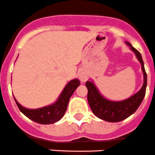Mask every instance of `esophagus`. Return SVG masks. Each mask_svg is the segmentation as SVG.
<instances>
[{"label": "esophagus", "mask_w": 155, "mask_h": 155, "mask_svg": "<svg viewBox=\"0 0 155 155\" xmlns=\"http://www.w3.org/2000/svg\"><path fill=\"white\" fill-rule=\"evenodd\" d=\"M78 75H79V79H80L81 82H85L88 79L87 73L85 71H84V70H80L79 71V73H78Z\"/></svg>", "instance_id": "34e87169"}]
</instances>
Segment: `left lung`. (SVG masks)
<instances>
[{
  "label": "left lung",
  "mask_w": 155,
  "mask_h": 155,
  "mask_svg": "<svg viewBox=\"0 0 155 155\" xmlns=\"http://www.w3.org/2000/svg\"><path fill=\"white\" fill-rule=\"evenodd\" d=\"M125 43L135 53L136 58L141 64L142 71L143 74V84L139 91L126 99L113 101L105 97L100 93L93 80L86 82V87L88 90L87 101L93 114L99 119L108 122L121 121L133 114L143 102L146 93L147 73L141 54L129 42L125 41Z\"/></svg>",
  "instance_id": "obj_1"
}]
</instances>
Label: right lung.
<instances>
[{"label":"right lung","instance_id":"1","mask_svg":"<svg viewBox=\"0 0 155 155\" xmlns=\"http://www.w3.org/2000/svg\"><path fill=\"white\" fill-rule=\"evenodd\" d=\"M80 81L78 79H73L70 80L66 84L54 103L44 106V107L38 108V109H28V108L23 107L17 102L15 97H14V99L19 110L31 120L41 124H53V123L59 121L63 117L67 110L70 97L72 95L75 89L80 86Z\"/></svg>","mask_w":155,"mask_h":155}]
</instances>
